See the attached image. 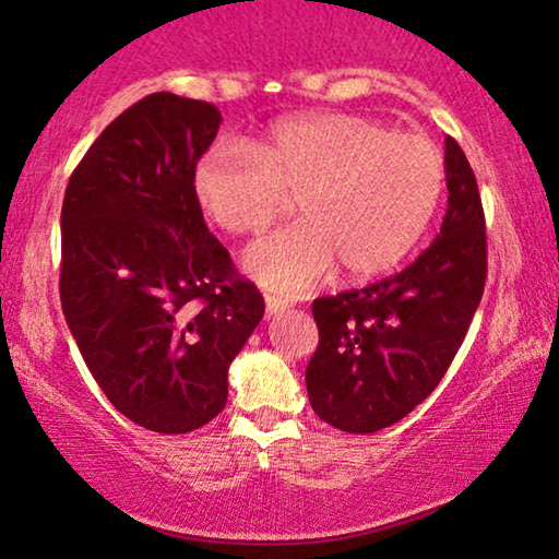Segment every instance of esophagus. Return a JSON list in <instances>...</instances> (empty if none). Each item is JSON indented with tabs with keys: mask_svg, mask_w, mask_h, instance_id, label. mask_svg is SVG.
Instances as JSON below:
<instances>
[{
	"mask_svg": "<svg viewBox=\"0 0 559 559\" xmlns=\"http://www.w3.org/2000/svg\"><path fill=\"white\" fill-rule=\"evenodd\" d=\"M264 302H266V316H270V318L272 316H280L282 310L289 308L287 300H282V297H274V295H266Z\"/></svg>",
	"mask_w": 559,
	"mask_h": 559,
	"instance_id": "obj_1",
	"label": "esophagus"
}]
</instances>
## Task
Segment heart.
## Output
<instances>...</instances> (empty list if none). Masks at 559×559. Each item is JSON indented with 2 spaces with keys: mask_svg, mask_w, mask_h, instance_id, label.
I'll return each instance as SVG.
<instances>
[{
  "mask_svg": "<svg viewBox=\"0 0 559 559\" xmlns=\"http://www.w3.org/2000/svg\"><path fill=\"white\" fill-rule=\"evenodd\" d=\"M445 163L423 134L361 114L274 121L247 150L218 144L193 167L205 216L259 236L297 198L305 221L254 243L243 266L274 293L300 295L341 266L350 282L386 274L417 247L438 211Z\"/></svg>",
  "mask_w": 559,
  "mask_h": 559,
  "instance_id": "obj_1",
  "label": "heart"
}]
</instances>
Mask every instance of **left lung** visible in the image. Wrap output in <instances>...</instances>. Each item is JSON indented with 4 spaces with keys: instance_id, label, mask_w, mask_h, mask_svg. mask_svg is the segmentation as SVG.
Segmentation results:
<instances>
[{
    "instance_id": "left-lung-1",
    "label": "left lung",
    "mask_w": 559,
    "mask_h": 559,
    "mask_svg": "<svg viewBox=\"0 0 559 559\" xmlns=\"http://www.w3.org/2000/svg\"><path fill=\"white\" fill-rule=\"evenodd\" d=\"M448 211L407 270L318 297L320 343L305 384L316 415L343 432H377L435 392L468 333L486 285V218L461 144L445 140Z\"/></svg>"
}]
</instances>
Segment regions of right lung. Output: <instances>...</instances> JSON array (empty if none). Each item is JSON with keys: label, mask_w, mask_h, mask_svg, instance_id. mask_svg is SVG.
I'll list each match as a JSON object with an SVG mask.
<instances>
[{"label": "right lung", "mask_w": 559, "mask_h": 559, "mask_svg": "<svg viewBox=\"0 0 559 559\" xmlns=\"http://www.w3.org/2000/svg\"><path fill=\"white\" fill-rule=\"evenodd\" d=\"M218 127L213 104L144 96L91 144L60 213V302L83 361L121 415L163 435L226 407L228 366L264 316L193 193Z\"/></svg>", "instance_id": "obj_1"}]
</instances>
